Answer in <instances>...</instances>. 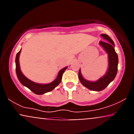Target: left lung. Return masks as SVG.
I'll return each mask as SVG.
<instances>
[{
	"label": "left lung",
	"mask_w": 134,
	"mask_h": 134,
	"mask_svg": "<svg viewBox=\"0 0 134 134\" xmlns=\"http://www.w3.org/2000/svg\"><path fill=\"white\" fill-rule=\"evenodd\" d=\"M101 36L107 40V41H99V44H101V47L104 48L108 54L109 67L107 73L106 74L105 76L102 77L96 82H91L86 81L82 77L81 73V69H79V79L81 84L89 90L96 91H100L105 89L108 86V84L115 79L118 70V58L117 53H116L114 49V42L106 34H102Z\"/></svg>",
	"instance_id": "obj_1"
}]
</instances>
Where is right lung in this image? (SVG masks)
Returning <instances> with one entry per match:
<instances>
[{
	"instance_id": "right-lung-1",
	"label": "right lung",
	"mask_w": 134,
	"mask_h": 134,
	"mask_svg": "<svg viewBox=\"0 0 134 134\" xmlns=\"http://www.w3.org/2000/svg\"><path fill=\"white\" fill-rule=\"evenodd\" d=\"M21 50L17 53L16 57V74L18 76V79L20 81V82L23 84L24 86L27 87V88L30 89L32 92L36 94H43L48 93V92L51 91L57 87L58 84L61 82L62 77V74L64 71L67 68V67H65V68L62 69V70H60L58 72V74L57 76V78L54 81L50 83V84H38V83H35L33 82V81H30L23 74L22 72H21V69H20L19 67V57L20 53H21Z\"/></svg>"
}]
</instances>
